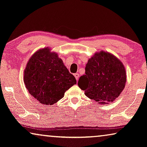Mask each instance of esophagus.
Wrapping results in <instances>:
<instances>
[{
	"label": "esophagus",
	"mask_w": 147,
	"mask_h": 147,
	"mask_svg": "<svg viewBox=\"0 0 147 147\" xmlns=\"http://www.w3.org/2000/svg\"><path fill=\"white\" fill-rule=\"evenodd\" d=\"M74 77L76 78V80H78V78H79V76H80V75H79V74L78 73H75V74H74Z\"/></svg>",
	"instance_id": "34e87169"
}]
</instances>
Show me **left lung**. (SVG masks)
Instances as JSON below:
<instances>
[{"mask_svg": "<svg viewBox=\"0 0 147 147\" xmlns=\"http://www.w3.org/2000/svg\"><path fill=\"white\" fill-rule=\"evenodd\" d=\"M85 74L78 85L90 99L102 105L113 102L119 96L126 82L122 63L109 52L101 51L88 60Z\"/></svg>", "mask_w": 147, "mask_h": 147, "instance_id": "1", "label": "left lung"}]
</instances>
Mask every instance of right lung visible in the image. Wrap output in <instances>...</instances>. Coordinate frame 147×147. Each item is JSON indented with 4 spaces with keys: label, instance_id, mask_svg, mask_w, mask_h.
I'll return each mask as SVG.
<instances>
[{
    "label": "right lung",
    "instance_id": "1",
    "mask_svg": "<svg viewBox=\"0 0 147 147\" xmlns=\"http://www.w3.org/2000/svg\"><path fill=\"white\" fill-rule=\"evenodd\" d=\"M23 80L28 92L38 103L53 105L76 84L57 53L44 48L36 51L27 62Z\"/></svg>",
    "mask_w": 147,
    "mask_h": 147
}]
</instances>
